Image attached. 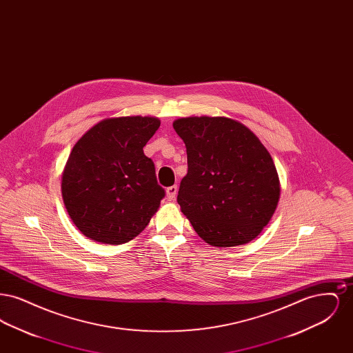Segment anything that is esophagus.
Wrapping results in <instances>:
<instances>
[{"instance_id":"1","label":"esophagus","mask_w":353,"mask_h":353,"mask_svg":"<svg viewBox=\"0 0 353 353\" xmlns=\"http://www.w3.org/2000/svg\"><path fill=\"white\" fill-rule=\"evenodd\" d=\"M176 194H177V186L176 185H172L167 188V199L169 201H173L176 199Z\"/></svg>"}]
</instances>
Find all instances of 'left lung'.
Instances as JSON below:
<instances>
[{
    "mask_svg": "<svg viewBox=\"0 0 353 353\" xmlns=\"http://www.w3.org/2000/svg\"><path fill=\"white\" fill-rule=\"evenodd\" d=\"M173 128L188 156L177 202L196 233L217 248L252 241L269 223L281 194L268 150L232 119L181 118Z\"/></svg>",
    "mask_w": 353,
    "mask_h": 353,
    "instance_id": "1",
    "label": "left lung"
}]
</instances>
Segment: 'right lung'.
<instances>
[{
  "label": "right lung",
  "mask_w": 353,
  "mask_h": 353,
  "mask_svg": "<svg viewBox=\"0 0 353 353\" xmlns=\"http://www.w3.org/2000/svg\"><path fill=\"white\" fill-rule=\"evenodd\" d=\"M160 127L148 117L101 120L78 140L62 176L68 216L92 241L120 245L150 223L165 190L143 148Z\"/></svg>",
  "instance_id": "right-lung-1"
}]
</instances>
